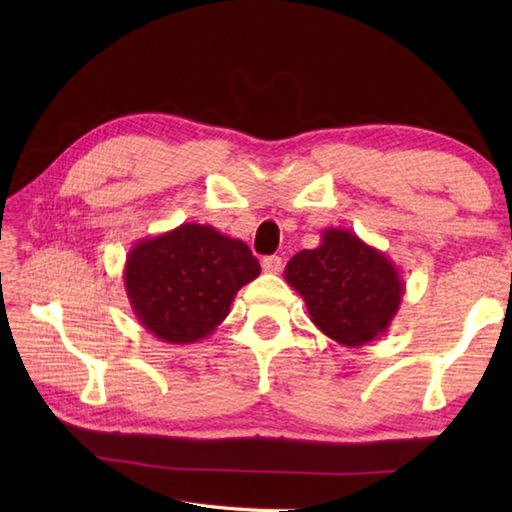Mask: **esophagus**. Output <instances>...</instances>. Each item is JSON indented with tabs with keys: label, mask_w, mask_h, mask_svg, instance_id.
<instances>
[{
	"label": "esophagus",
	"mask_w": 512,
	"mask_h": 512,
	"mask_svg": "<svg viewBox=\"0 0 512 512\" xmlns=\"http://www.w3.org/2000/svg\"><path fill=\"white\" fill-rule=\"evenodd\" d=\"M262 268L266 270V273H270V275H277L279 270L284 268V262H281V257H277V255H270V257H264Z\"/></svg>",
	"instance_id": "1"
}]
</instances>
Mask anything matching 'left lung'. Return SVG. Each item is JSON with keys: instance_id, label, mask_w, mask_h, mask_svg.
Listing matches in <instances>:
<instances>
[{"instance_id": "left-lung-1", "label": "left lung", "mask_w": 512, "mask_h": 512, "mask_svg": "<svg viewBox=\"0 0 512 512\" xmlns=\"http://www.w3.org/2000/svg\"><path fill=\"white\" fill-rule=\"evenodd\" d=\"M284 275L310 321L345 347L383 336L405 295L398 266L345 228H325L321 244L292 257Z\"/></svg>"}]
</instances>
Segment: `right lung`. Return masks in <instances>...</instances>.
Listing matches in <instances>:
<instances>
[{"mask_svg": "<svg viewBox=\"0 0 512 512\" xmlns=\"http://www.w3.org/2000/svg\"><path fill=\"white\" fill-rule=\"evenodd\" d=\"M262 268L242 239L184 222L138 239L127 253L125 292L138 323L156 339L187 345L215 332Z\"/></svg>", "mask_w": 512, "mask_h": 512, "instance_id": "1", "label": "right lung"}]
</instances>
